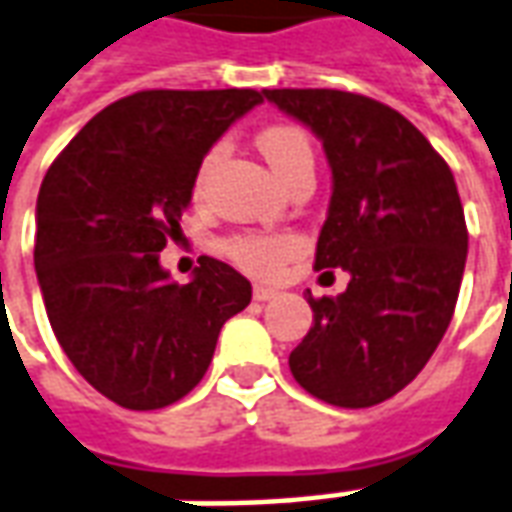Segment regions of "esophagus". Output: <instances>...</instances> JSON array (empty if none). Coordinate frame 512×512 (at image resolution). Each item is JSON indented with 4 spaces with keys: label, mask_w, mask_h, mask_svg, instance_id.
Wrapping results in <instances>:
<instances>
[{
    "label": "esophagus",
    "mask_w": 512,
    "mask_h": 512,
    "mask_svg": "<svg viewBox=\"0 0 512 512\" xmlns=\"http://www.w3.org/2000/svg\"><path fill=\"white\" fill-rule=\"evenodd\" d=\"M252 296H255L257 302H268V299H274V296H277V291H274V288H268V285H255V288H252Z\"/></svg>",
    "instance_id": "1"
}]
</instances>
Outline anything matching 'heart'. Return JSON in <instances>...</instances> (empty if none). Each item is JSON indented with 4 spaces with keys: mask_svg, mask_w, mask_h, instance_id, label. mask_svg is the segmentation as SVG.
<instances>
[{
    "mask_svg": "<svg viewBox=\"0 0 512 512\" xmlns=\"http://www.w3.org/2000/svg\"><path fill=\"white\" fill-rule=\"evenodd\" d=\"M257 149L263 152L271 171L288 182L299 169H313V146L302 127L296 124H268L257 132ZM216 152L205 155L196 171V191L205 185L207 171L213 163ZM302 249L299 238L291 232H238L224 241V252L232 263L255 274V277H268L280 271L296 252Z\"/></svg>",
    "mask_w": 512,
    "mask_h": 512,
    "instance_id": "1",
    "label": "heart"
}]
</instances>
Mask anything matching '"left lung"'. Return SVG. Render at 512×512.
Listing matches in <instances>:
<instances>
[{"mask_svg":"<svg viewBox=\"0 0 512 512\" xmlns=\"http://www.w3.org/2000/svg\"><path fill=\"white\" fill-rule=\"evenodd\" d=\"M263 96L324 144L332 199L316 268L352 277L338 296H307L313 327L288 357L293 380L327 405H380L416 380L455 313L468 252L455 177L377 99L332 88Z\"/></svg>","mask_w":512,"mask_h":512,"instance_id":"1","label":"left lung"}]
</instances>
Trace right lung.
<instances>
[{
    "label": "right lung",
    "instance_id": "add662e5",
    "mask_svg": "<svg viewBox=\"0 0 512 512\" xmlns=\"http://www.w3.org/2000/svg\"><path fill=\"white\" fill-rule=\"evenodd\" d=\"M260 102L252 88L124 96L41 182L35 274L49 324L82 377L127 410L194 391L224 321L252 302L249 280L216 257L177 285L160 252L182 232L202 157Z\"/></svg>",
    "mask_w": 512,
    "mask_h": 512
}]
</instances>
